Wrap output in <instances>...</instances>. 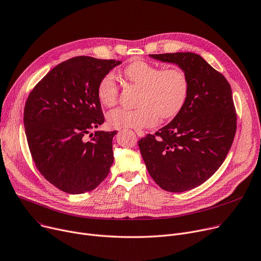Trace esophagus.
Returning a JSON list of instances; mask_svg holds the SVG:
<instances>
[{"instance_id": "esophagus-1", "label": "esophagus", "mask_w": 261, "mask_h": 261, "mask_svg": "<svg viewBox=\"0 0 261 261\" xmlns=\"http://www.w3.org/2000/svg\"><path fill=\"white\" fill-rule=\"evenodd\" d=\"M135 132H136V134H137L138 137H144V136H145V132L142 130V129H136Z\"/></svg>"}]
</instances>
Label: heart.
<instances>
[{"label": "heart", "mask_w": 261, "mask_h": 261, "mask_svg": "<svg viewBox=\"0 0 261 261\" xmlns=\"http://www.w3.org/2000/svg\"><path fill=\"white\" fill-rule=\"evenodd\" d=\"M130 83L142 89L139 108H118L107 115L114 128H144L154 125L159 117L162 120L176 116L184 107L189 91L188 78L178 68L161 69L152 64L137 61L124 70ZM119 87L114 73L106 74L97 87V96L103 107H113L118 98Z\"/></svg>", "instance_id": "1"}]
</instances>
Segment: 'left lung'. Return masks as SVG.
<instances>
[{
  "label": "left lung",
  "mask_w": 261,
  "mask_h": 261,
  "mask_svg": "<svg viewBox=\"0 0 261 261\" xmlns=\"http://www.w3.org/2000/svg\"><path fill=\"white\" fill-rule=\"evenodd\" d=\"M175 64L188 78L186 102L172 121L139 140V148L153 181L162 189H193L223 164L236 133L232 90L223 74L198 54H150Z\"/></svg>",
  "instance_id": "8db88e82"
}]
</instances>
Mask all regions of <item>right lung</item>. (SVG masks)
Here are the masks:
<instances>
[{"label":"right lung","mask_w":261,"mask_h":261,"mask_svg":"<svg viewBox=\"0 0 261 261\" xmlns=\"http://www.w3.org/2000/svg\"><path fill=\"white\" fill-rule=\"evenodd\" d=\"M120 64L91 56L70 58L53 68L28 96L24 126L32 159L47 181L64 192L94 190L110 172L117 132H90L105 122L98 84Z\"/></svg>","instance_id":"obj_1"}]
</instances>
